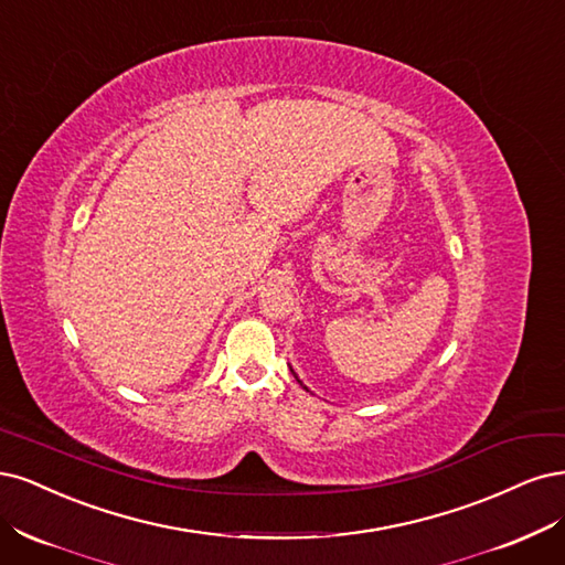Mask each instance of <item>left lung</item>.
<instances>
[{"label":"left lung","mask_w":565,"mask_h":565,"mask_svg":"<svg viewBox=\"0 0 565 565\" xmlns=\"http://www.w3.org/2000/svg\"><path fill=\"white\" fill-rule=\"evenodd\" d=\"M294 375H296V373H294ZM296 377H298V375H296ZM298 382H300V380H298ZM300 385H302V382H300ZM302 387H305V385H302ZM305 390H307V387H305Z\"/></svg>","instance_id":"left-lung-1"}]
</instances>
